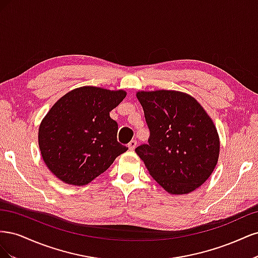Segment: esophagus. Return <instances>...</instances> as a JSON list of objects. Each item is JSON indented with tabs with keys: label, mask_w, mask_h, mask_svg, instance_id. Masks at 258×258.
<instances>
[{
	"label": "esophagus",
	"mask_w": 258,
	"mask_h": 258,
	"mask_svg": "<svg viewBox=\"0 0 258 258\" xmlns=\"http://www.w3.org/2000/svg\"><path fill=\"white\" fill-rule=\"evenodd\" d=\"M128 147L130 151H135V148L137 147V141L136 140H132V141H130V143L128 144Z\"/></svg>",
	"instance_id": "34e87169"
}]
</instances>
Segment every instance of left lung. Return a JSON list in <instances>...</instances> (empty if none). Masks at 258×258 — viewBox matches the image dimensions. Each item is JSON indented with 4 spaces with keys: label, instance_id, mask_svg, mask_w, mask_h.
I'll list each match as a JSON object with an SVG mask.
<instances>
[{
    "label": "left lung",
    "instance_id": "obj_1",
    "mask_svg": "<svg viewBox=\"0 0 258 258\" xmlns=\"http://www.w3.org/2000/svg\"><path fill=\"white\" fill-rule=\"evenodd\" d=\"M151 136L136 148L148 172L171 195L197 189L211 176L220 155V137L198 101L176 90L138 91Z\"/></svg>",
    "mask_w": 258,
    "mask_h": 258
}]
</instances>
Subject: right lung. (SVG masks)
I'll return each mask as SVG.
<instances>
[{
	"mask_svg": "<svg viewBox=\"0 0 258 258\" xmlns=\"http://www.w3.org/2000/svg\"><path fill=\"white\" fill-rule=\"evenodd\" d=\"M126 96L121 89L84 86L51 106L38 128V146L54 176L70 185H86L128 150L117 141L118 124L110 117Z\"/></svg>",
	"mask_w": 258,
	"mask_h": 258,
	"instance_id": "1",
	"label": "right lung"
}]
</instances>
